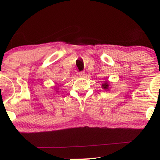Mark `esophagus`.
Wrapping results in <instances>:
<instances>
[{
    "instance_id": "34e87169",
    "label": "esophagus",
    "mask_w": 160,
    "mask_h": 160,
    "mask_svg": "<svg viewBox=\"0 0 160 160\" xmlns=\"http://www.w3.org/2000/svg\"><path fill=\"white\" fill-rule=\"evenodd\" d=\"M79 75H80V77H84V76H85V72H84V71L79 72Z\"/></svg>"
}]
</instances>
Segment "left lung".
I'll return each mask as SVG.
<instances>
[{"label":"left lung","instance_id":"obj_1","mask_svg":"<svg viewBox=\"0 0 160 160\" xmlns=\"http://www.w3.org/2000/svg\"><path fill=\"white\" fill-rule=\"evenodd\" d=\"M110 83H109V81L108 80H105V81H104L103 83L102 84V87L103 89H105V90H109L111 88H110Z\"/></svg>","mask_w":160,"mask_h":160}]
</instances>
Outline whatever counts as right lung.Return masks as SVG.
Returning <instances> with one entry per match:
<instances>
[{
    "mask_svg": "<svg viewBox=\"0 0 160 160\" xmlns=\"http://www.w3.org/2000/svg\"><path fill=\"white\" fill-rule=\"evenodd\" d=\"M54 90L56 91V92H58V89L57 87H54Z\"/></svg>",
    "mask_w": 160,
    "mask_h": 160,
    "instance_id": "obj_1",
    "label": "right lung"
}]
</instances>
